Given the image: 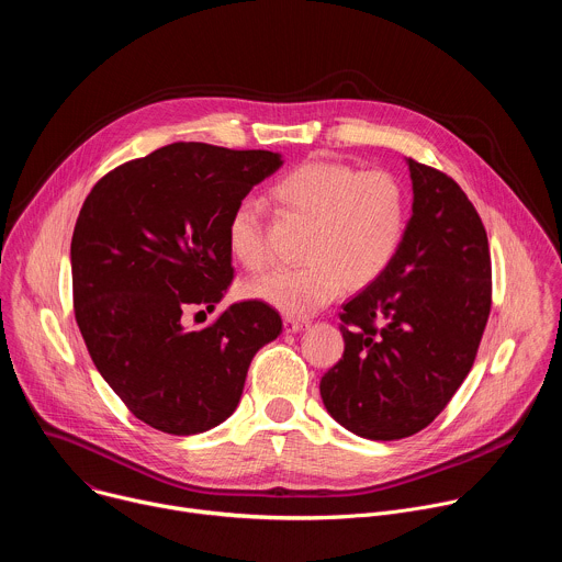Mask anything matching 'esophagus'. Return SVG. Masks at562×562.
I'll use <instances>...</instances> for the list:
<instances>
[{
  "label": "esophagus",
  "instance_id": "esophagus-1",
  "mask_svg": "<svg viewBox=\"0 0 562 562\" xmlns=\"http://www.w3.org/2000/svg\"><path fill=\"white\" fill-rule=\"evenodd\" d=\"M304 327H306V319L293 317V315H286V317H284V329H286L289 334H295V331H300V329H304Z\"/></svg>",
  "mask_w": 562,
  "mask_h": 562
}]
</instances>
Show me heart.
Instances as JSON below:
<instances>
[{
    "label": "heart",
    "mask_w": 562,
    "mask_h": 562,
    "mask_svg": "<svg viewBox=\"0 0 562 562\" xmlns=\"http://www.w3.org/2000/svg\"><path fill=\"white\" fill-rule=\"evenodd\" d=\"M273 206L306 224L300 258L304 265L271 271L245 293L289 315H308L336 300L347 286L378 280L405 235L407 200L386 171H358L345 162L297 165L269 189ZM226 247L247 271L269 265L260 211L239 202L226 222Z\"/></svg>",
    "instance_id": "b5f03b06"
}]
</instances>
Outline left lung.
I'll return each mask as SVG.
<instances>
[{"instance_id":"8db88e82","label":"left lung","mask_w":562,"mask_h":562,"mask_svg":"<svg viewBox=\"0 0 562 562\" xmlns=\"http://www.w3.org/2000/svg\"><path fill=\"white\" fill-rule=\"evenodd\" d=\"M414 206L386 271L342 304L345 353L319 380L327 412L369 440L423 431L473 367L492 311L483 220L442 171L407 159Z\"/></svg>"}]
</instances>
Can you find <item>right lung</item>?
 Returning <instances> with one entry per match:
<instances>
[{
  "instance_id": "1",
  "label": "right lung",
  "mask_w": 562,
  "mask_h": 562,
  "mask_svg": "<svg viewBox=\"0 0 562 562\" xmlns=\"http://www.w3.org/2000/svg\"><path fill=\"white\" fill-rule=\"evenodd\" d=\"M280 167L271 150L176 142L109 171L79 211L77 327L126 409L157 431L193 436L224 423L254 356L282 331L260 300L184 327L189 308L213 311L231 286V211Z\"/></svg>"
}]
</instances>
